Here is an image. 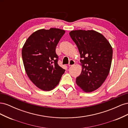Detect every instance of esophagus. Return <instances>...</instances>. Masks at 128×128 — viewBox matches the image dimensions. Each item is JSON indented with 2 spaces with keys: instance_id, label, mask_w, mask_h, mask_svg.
<instances>
[{
  "instance_id": "34e87169",
  "label": "esophagus",
  "mask_w": 128,
  "mask_h": 128,
  "mask_svg": "<svg viewBox=\"0 0 128 128\" xmlns=\"http://www.w3.org/2000/svg\"><path fill=\"white\" fill-rule=\"evenodd\" d=\"M75 64V61H74V60H71L70 61H69V64H68V66H69V67H70V66H72L73 65H74V64Z\"/></svg>"
}]
</instances>
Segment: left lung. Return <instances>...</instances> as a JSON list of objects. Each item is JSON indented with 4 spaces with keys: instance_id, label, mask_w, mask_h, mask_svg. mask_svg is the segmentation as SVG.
<instances>
[{
    "instance_id": "1",
    "label": "left lung",
    "mask_w": 128,
    "mask_h": 128,
    "mask_svg": "<svg viewBox=\"0 0 128 128\" xmlns=\"http://www.w3.org/2000/svg\"><path fill=\"white\" fill-rule=\"evenodd\" d=\"M82 58V70L76 83L86 92L101 86L110 72L113 49L102 34L94 30H73L69 32Z\"/></svg>"
}]
</instances>
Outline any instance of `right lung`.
<instances>
[{
	"mask_svg": "<svg viewBox=\"0 0 128 128\" xmlns=\"http://www.w3.org/2000/svg\"><path fill=\"white\" fill-rule=\"evenodd\" d=\"M65 31L57 28L40 29L31 34L22 50L27 75L35 86L50 91L59 84L65 70L58 64L56 48Z\"/></svg>",
	"mask_w": 128,
	"mask_h": 128,
	"instance_id": "right-lung-1",
	"label": "right lung"
}]
</instances>
